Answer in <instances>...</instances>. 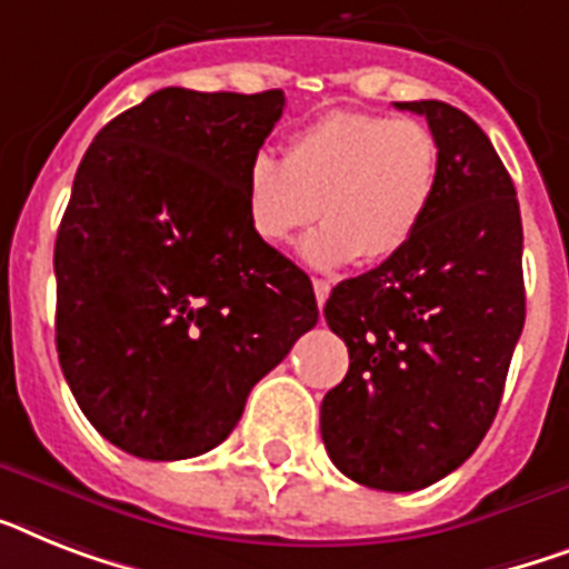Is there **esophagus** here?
I'll return each instance as SVG.
<instances>
[{
	"mask_svg": "<svg viewBox=\"0 0 569 569\" xmlns=\"http://www.w3.org/2000/svg\"><path fill=\"white\" fill-rule=\"evenodd\" d=\"M312 289H316L318 307H325L327 298H330V283H327V280H312Z\"/></svg>",
	"mask_w": 569,
	"mask_h": 569,
	"instance_id": "34e87169",
	"label": "esophagus"
}]
</instances>
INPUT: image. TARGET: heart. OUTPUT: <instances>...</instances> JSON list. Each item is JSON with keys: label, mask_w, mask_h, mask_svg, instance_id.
<instances>
[{"label": "heart", "mask_w": 569, "mask_h": 569, "mask_svg": "<svg viewBox=\"0 0 569 569\" xmlns=\"http://www.w3.org/2000/svg\"><path fill=\"white\" fill-rule=\"evenodd\" d=\"M441 149L418 119L330 110L298 128L283 160L257 154L244 174V212L253 237L289 244L318 219L325 228L300 253L312 269L365 257L391 260L412 242L438 196Z\"/></svg>", "instance_id": "obj_1"}]
</instances>
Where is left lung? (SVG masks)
Wrapping results in <instances>:
<instances>
[{
    "label": "left lung",
    "instance_id": "1",
    "mask_svg": "<svg viewBox=\"0 0 569 569\" xmlns=\"http://www.w3.org/2000/svg\"><path fill=\"white\" fill-rule=\"evenodd\" d=\"M395 108L436 133L438 196L403 251L330 292L325 318L350 368L325 395L321 438L345 477L400 493L445 479L485 438L526 292L520 204L491 140L445 101Z\"/></svg>",
    "mask_w": 569,
    "mask_h": 569
}]
</instances>
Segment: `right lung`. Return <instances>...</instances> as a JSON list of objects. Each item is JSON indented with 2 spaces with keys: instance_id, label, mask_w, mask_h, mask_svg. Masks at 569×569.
Instances as JSON below:
<instances>
[{
  "instance_id": "right-lung-1",
  "label": "right lung",
  "mask_w": 569,
  "mask_h": 569,
  "mask_svg": "<svg viewBox=\"0 0 569 569\" xmlns=\"http://www.w3.org/2000/svg\"><path fill=\"white\" fill-rule=\"evenodd\" d=\"M283 90L166 87L96 133L54 242V341L92 427L149 461L233 432L318 321L309 277L253 237L244 174Z\"/></svg>"
}]
</instances>
